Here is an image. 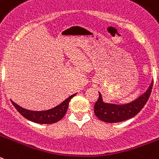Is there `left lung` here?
<instances>
[{
    "label": "left lung",
    "instance_id": "obj_1",
    "mask_svg": "<svg viewBox=\"0 0 159 159\" xmlns=\"http://www.w3.org/2000/svg\"><path fill=\"white\" fill-rule=\"evenodd\" d=\"M153 87V81L151 85L142 95L138 99L126 104H115L107 103L102 100V97L99 92V99L94 106L95 115L102 121L105 123H119L133 118L143 109L147 103L151 95Z\"/></svg>",
    "mask_w": 159,
    "mask_h": 159
}]
</instances>
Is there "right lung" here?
I'll use <instances>...</instances> for the list:
<instances>
[{
  "mask_svg": "<svg viewBox=\"0 0 159 159\" xmlns=\"http://www.w3.org/2000/svg\"><path fill=\"white\" fill-rule=\"evenodd\" d=\"M75 95H76V93L71 95V96L66 99L64 102H61L58 106L55 107L52 109H49V110L41 111L27 110V109L17 105L13 101H12V103L16 107V110L25 119H29L32 122H34V123H40V124H51V123H54L60 121V119L65 116L70 100Z\"/></svg>",
  "mask_w": 159,
  "mask_h": 159,
  "instance_id": "right-lung-1",
  "label": "right lung"
}]
</instances>
